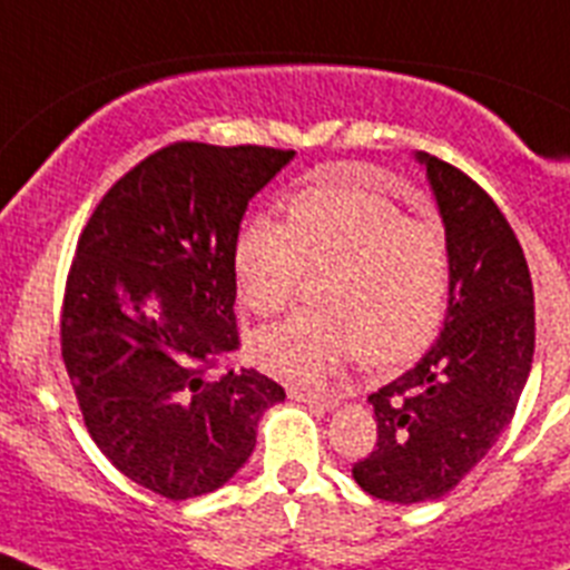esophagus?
<instances>
[{
	"label": "esophagus",
	"mask_w": 570,
	"mask_h": 570,
	"mask_svg": "<svg viewBox=\"0 0 570 570\" xmlns=\"http://www.w3.org/2000/svg\"><path fill=\"white\" fill-rule=\"evenodd\" d=\"M291 400L308 402V405L322 407V411H331V407L340 405V396L336 394H316V391H305V387H288Z\"/></svg>",
	"instance_id": "1"
}]
</instances>
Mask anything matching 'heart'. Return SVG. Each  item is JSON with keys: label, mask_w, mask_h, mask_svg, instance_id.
Returning <instances> with one entry per match:
<instances>
[{"label": "heart", "mask_w": 570, "mask_h": 570, "mask_svg": "<svg viewBox=\"0 0 570 570\" xmlns=\"http://www.w3.org/2000/svg\"><path fill=\"white\" fill-rule=\"evenodd\" d=\"M325 308L302 311L254 340V360L285 382L316 385L347 360L394 367L436 340L451 294V248L434 219L407 216L360 176H331L296 190L288 223L248 216L234 239L242 308H288L308 271Z\"/></svg>", "instance_id": "b5f03b06"}]
</instances>
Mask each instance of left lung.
I'll return each instance as SVG.
<instances>
[{
	"instance_id": "8db88e82",
	"label": "left lung",
	"mask_w": 570,
	"mask_h": 570,
	"mask_svg": "<svg viewBox=\"0 0 570 570\" xmlns=\"http://www.w3.org/2000/svg\"><path fill=\"white\" fill-rule=\"evenodd\" d=\"M428 168L451 248L445 328L400 380L367 396L376 448L354 480L376 500L414 505L454 491L511 422L533 360L525 254L491 196L451 163Z\"/></svg>"
}]
</instances>
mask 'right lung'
I'll return each instance as SVG.
<instances>
[{"instance_id": "1", "label": "right lung", "mask_w": 570, "mask_h": 570, "mask_svg": "<svg viewBox=\"0 0 570 570\" xmlns=\"http://www.w3.org/2000/svg\"><path fill=\"white\" fill-rule=\"evenodd\" d=\"M291 159L265 145H165L114 183L79 234L65 371L90 440L165 500L225 485L248 462L265 407L285 400L256 367L225 360L239 347L236 230Z\"/></svg>"}]
</instances>
